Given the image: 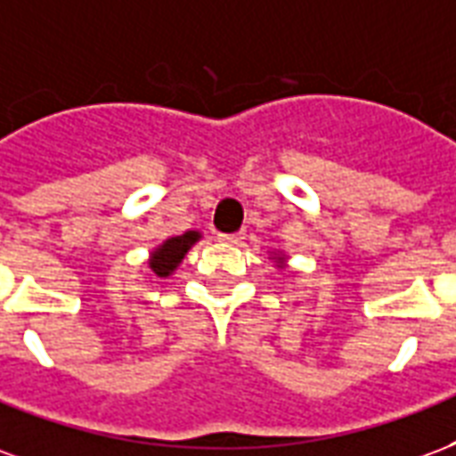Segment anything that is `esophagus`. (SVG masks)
Instances as JSON below:
<instances>
[{"mask_svg":"<svg viewBox=\"0 0 456 456\" xmlns=\"http://www.w3.org/2000/svg\"><path fill=\"white\" fill-rule=\"evenodd\" d=\"M221 240L228 242V245H240V242L245 240V232H224Z\"/></svg>","mask_w":456,"mask_h":456,"instance_id":"34e87169","label":"esophagus"}]
</instances>
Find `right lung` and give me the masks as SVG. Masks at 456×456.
I'll use <instances>...</instances> for the list:
<instances>
[{"instance_id": "right-lung-1", "label": "right lung", "mask_w": 456, "mask_h": 456, "mask_svg": "<svg viewBox=\"0 0 456 456\" xmlns=\"http://www.w3.org/2000/svg\"><path fill=\"white\" fill-rule=\"evenodd\" d=\"M201 235L196 231H187L184 235H177V238H169L159 245L158 250L152 252L151 257V269L158 274V277H169L177 265L184 260V255L189 252V248L199 240Z\"/></svg>"}]
</instances>
